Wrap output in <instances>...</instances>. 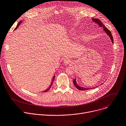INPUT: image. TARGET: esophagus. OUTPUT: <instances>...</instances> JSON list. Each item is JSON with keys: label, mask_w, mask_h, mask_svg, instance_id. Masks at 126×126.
<instances>
[{"label": "esophagus", "mask_w": 126, "mask_h": 126, "mask_svg": "<svg viewBox=\"0 0 126 126\" xmlns=\"http://www.w3.org/2000/svg\"><path fill=\"white\" fill-rule=\"evenodd\" d=\"M71 62V60L69 59H68V58H66L64 60V63L65 64L67 65V64H69Z\"/></svg>", "instance_id": "1"}]
</instances>
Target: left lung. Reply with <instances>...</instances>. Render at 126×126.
<instances>
[{
  "instance_id": "obj_1",
  "label": "left lung",
  "mask_w": 126,
  "mask_h": 126,
  "mask_svg": "<svg viewBox=\"0 0 126 126\" xmlns=\"http://www.w3.org/2000/svg\"><path fill=\"white\" fill-rule=\"evenodd\" d=\"M92 20H93L94 22H95L96 24H97L99 27L103 28V29H104V31L107 33V35H108L110 37V40H111V41L112 43L113 44V40L112 36L111 35V33L110 31L108 29H107V28L106 27V26L104 25V24H103L102 23V22H101L99 19H96V18H93ZM73 84H74V86H75L78 89H79V90H85L90 89V88H89H89H85V87L79 86L77 84V83H76V78L74 79L73 80ZM96 87H97V86H96ZM95 88V87H93V88Z\"/></svg>"
}]
</instances>
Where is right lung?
I'll list each match as a JSON object with an SVG mask.
<instances>
[{"label": "right lung", "instance_id": "right-lung-1", "mask_svg": "<svg viewBox=\"0 0 126 126\" xmlns=\"http://www.w3.org/2000/svg\"><path fill=\"white\" fill-rule=\"evenodd\" d=\"M22 21H20L18 23V24H17V26H16V27L15 28V30H16V29H17V28L18 27V26L20 25V24L21 23ZM54 79H55V76H54V77H53V79L52 80V81H51V84H50V86L47 89H46L45 90H44V91H43V93H45V92H47V91H48L49 89H50V88L51 87V86H52V83H53V82L54 81Z\"/></svg>", "mask_w": 126, "mask_h": 126}]
</instances>
